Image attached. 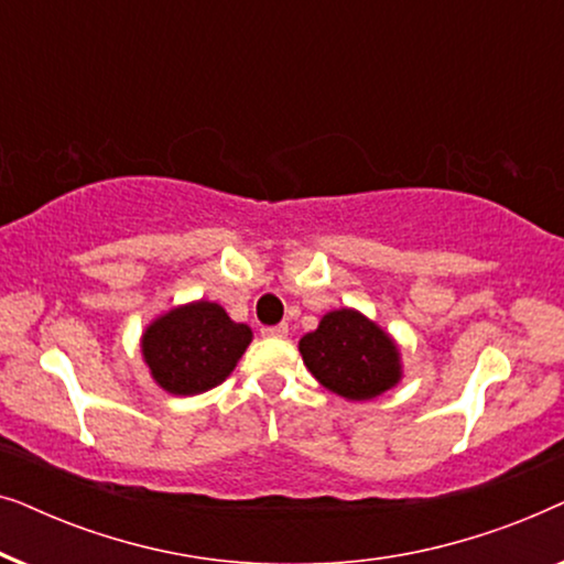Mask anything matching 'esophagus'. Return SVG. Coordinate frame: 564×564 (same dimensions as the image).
I'll list each match as a JSON object with an SVG mask.
<instances>
[{"label": "esophagus", "instance_id": "1", "mask_svg": "<svg viewBox=\"0 0 564 564\" xmlns=\"http://www.w3.org/2000/svg\"><path fill=\"white\" fill-rule=\"evenodd\" d=\"M261 336L284 338V336H288V323H280V326H264V328H261Z\"/></svg>", "mask_w": 564, "mask_h": 564}]
</instances>
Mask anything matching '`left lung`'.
<instances>
[{
    "mask_svg": "<svg viewBox=\"0 0 564 564\" xmlns=\"http://www.w3.org/2000/svg\"><path fill=\"white\" fill-rule=\"evenodd\" d=\"M300 354L315 380L346 400H372L403 375L398 344L351 307L323 315L318 328L300 338Z\"/></svg>",
    "mask_w": 564,
    "mask_h": 564,
    "instance_id": "obj_1",
    "label": "left lung"
}]
</instances>
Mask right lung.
I'll list each match as a JSON object with an SVG mask.
<instances>
[{
  "mask_svg": "<svg viewBox=\"0 0 564 564\" xmlns=\"http://www.w3.org/2000/svg\"><path fill=\"white\" fill-rule=\"evenodd\" d=\"M251 328L228 318L218 303L180 305L145 328L141 351L151 377L172 395H199L234 372Z\"/></svg>",
  "mask_w": 564,
  "mask_h": 564,
  "instance_id": "add662e5",
  "label": "right lung"
}]
</instances>
